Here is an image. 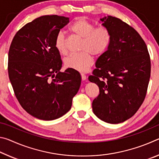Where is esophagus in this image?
<instances>
[{
  "instance_id": "obj_1",
  "label": "esophagus",
  "mask_w": 159,
  "mask_h": 159,
  "mask_svg": "<svg viewBox=\"0 0 159 159\" xmlns=\"http://www.w3.org/2000/svg\"><path fill=\"white\" fill-rule=\"evenodd\" d=\"M81 79L83 80H85L86 79H87V78H86V76L84 74H81Z\"/></svg>"
}]
</instances>
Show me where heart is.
Masks as SVG:
<instances>
[{"label": "heart", "instance_id": "obj_1", "mask_svg": "<svg viewBox=\"0 0 159 159\" xmlns=\"http://www.w3.org/2000/svg\"><path fill=\"white\" fill-rule=\"evenodd\" d=\"M69 31L82 39L80 50L72 54L64 60L66 67L80 72L88 71L93 61L92 55L99 57L106 52L111 42V34L105 26L95 28L93 24L85 19H79L69 26ZM55 47L59 54L66 55L67 49L65 38L62 33H59L55 38Z\"/></svg>", "mask_w": 159, "mask_h": 159}]
</instances>
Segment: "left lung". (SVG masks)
Returning a JSON list of instances; mask_svg holds the SVG:
<instances>
[{"label": "left lung", "mask_w": 159, "mask_h": 159, "mask_svg": "<svg viewBox=\"0 0 159 159\" xmlns=\"http://www.w3.org/2000/svg\"><path fill=\"white\" fill-rule=\"evenodd\" d=\"M100 21L109 30L111 42L88 78L99 89L93 111L103 121L117 124L133 116L144 101L150 79V57L135 29L112 16Z\"/></svg>", "instance_id": "left-lung-1"}]
</instances>
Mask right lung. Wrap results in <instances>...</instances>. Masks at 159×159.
<instances>
[{
	"label": "right lung",
	"mask_w": 159,
	"mask_h": 159,
	"mask_svg": "<svg viewBox=\"0 0 159 159\" xmlns=\"http://www.w3.org/2000/svg\"><path fill=\"white\" fill-rule=\"evenodd\" d=\"M69 18L45 15L20 29L10 45L8 75L16 98L29 114L52 120L71 107L81 77L77 71L61 72L62 61L55 41Z\"/></svg>",
	"instance_id": "1"
}]
</instances>
